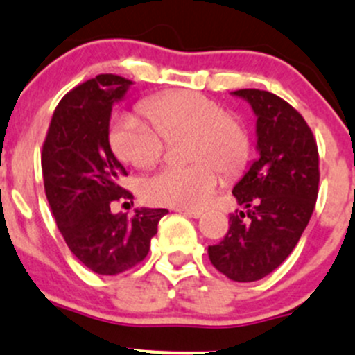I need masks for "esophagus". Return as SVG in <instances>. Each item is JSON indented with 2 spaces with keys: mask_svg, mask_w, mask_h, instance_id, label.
Segmentation results:
<instances>
[{
  "mask_svg": "<svg viewBox=\"0 0 355 355\" xmlns=\"http://www.w3.org/2000/svg\"><path fill=\"white\" fill-rule=\"evenodd\" d=\"M176 212L184 214V216L188 217H195V219H198V217L202 216V210H195V209H176Z\"/></svg>",
  "mask_w": 355,
  "mask_h": 355,
  "instance_id": "esophagus-1",
  "label": "esophagus"
}]
</instances>
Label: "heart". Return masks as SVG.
<instances>
[{"label":"heart","instance_id":"heart-1","mask_svg":"<svg viewBox=\"0 0 355 355\" xmlns=\"http://www.w3.org/2000/svg\"><path fill=\"white\" fill-rule=\"evenodd\" d=\"M144 119L121 114L110 128L115 155L136 169L157 166L166 152V139L189 135V166H171L152 176L143 195L157 205L202 209L212 200L220 173L236 174L250 157V135L240 119L223 105L196 91H167L139 105Z\"/></svg>","mask_w":355,"mask_h":355}]
</instances>
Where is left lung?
<instances>
[{"mask_svg":"<svg viewBox=\"0 0 355 355\" xmlns=\"http://www.w3.org/2000/svg\"><path fill=\"white\" fill-rule=\"evenodd\" d=\"M257 115L259 160L233 188L247 212L230 216V230L209 247L214 268L238 283L262 279L285 262L318 200L319 153L305 119L283 98L238 89Z\"/></svg>","mask_w":355,"mask_h":355,"instance_id":"obj_1","label":"left lung"}]
</instances>
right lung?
Wrapping results in <instances>:
<instances>
[{
	"label": "right lung",
	"mask_w": 355,
	"mask_h": 355,
	"mask_svg": "<svg viewBox=\"0 0 355 355\" xmlns=\"http://www.w3.org/2000/svg\"><path fill=\"white\" fill-rule=\"evenodd\" d=\"M132 80L100 73L60 100L41 152L44 193L57 226L73 255L96 275L129 271L146 257L166 209L112 214L110 205L131 200L128 176L108 143L112 105Z\"/></svg>",
	"instance_id": "1"
}]
</instances>
